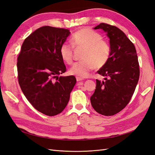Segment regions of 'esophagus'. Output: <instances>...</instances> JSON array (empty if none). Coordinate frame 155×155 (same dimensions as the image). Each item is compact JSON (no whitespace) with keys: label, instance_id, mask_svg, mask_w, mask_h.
Masks as SVG:
<instances>
[{"label":"esophagus","instance_id":"esophagus-1","mask_svg":"<svg viewBox=\"0 0 155 155\" xmlns=\"http://www.w3.org/2000/svg\"><path fill=\"white\" fill-rule=\"evenodd\" d=\"M76 80H77V81H83L84 80V79H83L81 78H79V77H76Z\"/></svg>","mask_w":155,"mask_h":155}]
</instances>
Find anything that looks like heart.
I'll list each match as a JSON object with an SVG mask.
<instances>
[{
	"mask_svg": "<svg viewBox=\"0 0 155 155\" xmlns=\"http://www.w3.org/2000/svg\"><path fill=\"white\" fill-rule=\"evenodd\" d=\"M72 44L76 48H83L81 61L74 63L70 73L81 78L89 76L92 70L104 67L109 59L110 47L107 41L103 39L99 33L91 28H83L72 35ZM74 47L67 42L60 46L59 54L64 61L70 64L73 62Z\"/></svg>",
	"mask_w": 155,
	"mask_h": 155,
	"instance_id": "1",
	"label": "heart"
}]
</instances>
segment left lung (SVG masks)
Here are the masks:
<instances>
[{
    "label": "left lung",
    "instance_id": "1",
    "mask_svg": "<svg viewBox=\"0 0 155 155\" xmlns=\"http://www.w3.org/2000/svg\"><path fill=\"white\" fill-rule=\"evenodd\" d=\"M94 29L107 33L110 39V55L97 71L106 76L105 81L96 79L91 102L99 114L113 116L124 109L133 95L140 77L138 56L134 44L118 28L100 23Z\"/></svg>",
    "mask_w": 155,
    "mask_h": 155
}]
</instances>
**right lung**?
<instances>
[{
  "label": "right lung",
  "instance_id": "add662e5",
  "mask_svg": "<svg viewBox=\"0 0 155 155\" xmlns=\"http://www.w3.org/2000/svg\"><path fill=\"white\" fill-rule=\"evenodd\" d=\"M70 34L68 29L42 26L25 39L17 58L23 94L36 110L49 116L64 109L76 83L74 76H59L67 70L59 48Z\"/></svg>",
  "mask_w": 155,
  "mask_h": 155
}]
</instances>
